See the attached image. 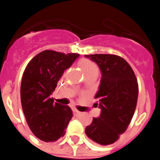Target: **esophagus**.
I'll return each mask as SVG.
<instances>
[{
  "instance_id": "esophagus-1",
  "label": "esophagus",
  "mask_w": 160,
  "mask_h": 160,
  "mask_svg": "<svg viewBox=\"0 0 160 160\" xmlns=\"http://www.w3.org/2000/svg\"><path fill=\"white\" fill-rule=\"evenodd\" d=\"M73 113H74L75 115H80V114H81V112H80L79 111H77L76 109H74V110H73Z\"/></svg>"
}]
</instances>
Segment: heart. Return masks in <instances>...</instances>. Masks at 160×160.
<instances>
[{
  "mask_svg": "<svg viewBox=\"0 0 160 160\" xmlns=\"http://www.w3.org/2000/svg\"><path fill=\"white\" fill-rule=\"evenodd\" d=\"M79 65H80V67L81 68V69L83 70L84 73H87V72H90L92 70L98 69L96 64L94 62H92L90 60H81L80 62H79Z\"/></svg>",
  "mask_w": 160,
  "mask_h": 160,
  "instance_id": "obj_1",
  "label": "heart"
}]
</instances>
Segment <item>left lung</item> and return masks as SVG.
I'll use <instances>...</instances> for the list:
<instances>
[{"label":"left lung","instance_id":"1","mask_svg":"<svg viewBox=\"0 0 160 160\" xmlns=\"http://www.w3.org/2000/svg\"><path fill=\"white\" fill-rule=\"evenodd\" d=\"M85 56L97 63L102 73L95 95L100 116L93 118L86 128V134L98 144H112L126 131L134 116L139 92L137 79L130 65L120 56L109 54Z\"/></svg>","mask_w":160,"mask_h":160}]
</instances>
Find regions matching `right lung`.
<instances>
[{
    "instance_id": "obj_1",
    "label": "right lung",
    "mask_w": 160,
    "mask_h": 160,
    "mask_svg": "<svg viewBox=\"0 0 160 160\" xmlns=\"http://www.w3.org/2000/svg\"><path fill=\"white\" fill-rule=\"evenodd\" d=\"M79 56L44 50L34 56L24 71L20 87L22 109L30 129L41 141H56L62 137L73 118L69 106L54 103L50 95L64 71Z\"/></svg>"
}]
</instances>
